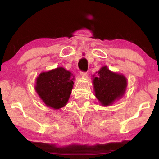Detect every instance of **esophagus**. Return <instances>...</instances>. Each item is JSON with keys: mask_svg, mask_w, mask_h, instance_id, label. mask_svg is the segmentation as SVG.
<instances>
[{"mask_svg": "<svg viewBox=\"0 0 159 159\" xmlns=\"http://www.w3.org/2000/svg\"><path fill=\"white\" fill-rule=\"evenodd\" d=\"M87 72H80V76L82 78H86L87 77Z\"/></svg>", "mask_w": 159, "mask_h": 159, "instance_id": "obj_1", "label": "esophagus"}]
</instances>
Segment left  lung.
Returning <instances> with one entry per match:
<instances>
[{"label":"left lung","instance_id":"obj_1","mask_svg":"<svg viewBox=\"0 0 159 159\" xmlns=\"http://www.w3.org/2000/svg\"><path fill=\"white\" fill-rule=\"evenodd\" d=\"M93 75L95 96L102 106H109L122 98L125 93L128 80L124 75L113 72L107 66Z\"/></svg>","mask_w":159,"mask_h":159}]
</instances>
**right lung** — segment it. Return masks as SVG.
<instances>
[{
	"label": "right lung",
	"instance_id": "add662e5",
	"mask_svg": "<svg viewBox=\"0 0 159 159\" xmlns=\"http://www.w3.org/2000/svg\"><path fill=\"white\" fill-rule=\"evenodd\" d=\"M74 80L71 71L59 66L40 74L36 78L35 90L47 107L59 109L68 102Z\"/></svg>",
	"mask_w": 159,
	"mask_h": 159
}]
</instances>
